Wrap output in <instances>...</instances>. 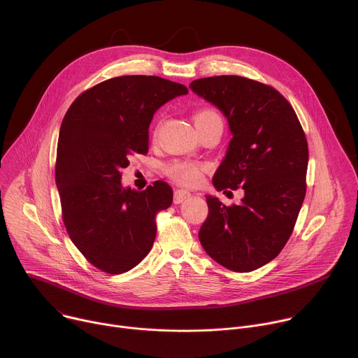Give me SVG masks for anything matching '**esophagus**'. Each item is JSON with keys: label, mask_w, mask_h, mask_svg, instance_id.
I'll return each instance as SVG.
<instances>
[{"label": "esophagus", "mask_w": 358, "mask_h": 358, "mask_svg": "<svg viewBox=\"0 0 358 358\" xmlns=\"http://www.w3.org/2000/svg\"><path fill=\"white\" fill-rule=\"evenodd\" d=\"M189 197H190V192L183 190V189H178V190H175V193H173V203H175V204H179V203H182L183 200H186V199H189Z\"/></svg>", "instance_id": "34e87169"}]
</instances>
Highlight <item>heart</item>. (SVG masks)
I'll list each match as a JSON object with an SVG mask.
<instances>
[{
	"mask_svg": "<svg viewBox=\"0 0 358 358\" xmlns=\"http://www.w3.org/2000/svg\"><path fill=\"white\" fill-rule=\"evenodd\" d=\"M210 122H221L220 115L214 109H201L194 116L196 127L210 123ZM206 171H207L206 165L189 162V161H173V162L168 164L165 168V172L171 179H173L179 185H183L187 187L197 186L203 180Z\"/></svg>",
	"mask_w": 358,
	"mask_h": 358,
	"instance_id": "heart-1",
	"label": "heart"
}]
</instances>
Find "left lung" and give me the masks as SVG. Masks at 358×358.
<instances>
[{
	"label": "left lung",
	"instance_id": "left-lung-1",
	"mask_svg": "<svg viewBox=\"0 0 358 358\" xmlns=\"http://www.w3.org/2000/svg\"><path fill=\"white\" fill-rule=\"evenodd\" d=\"M190 88L228 119L232 140L213 178L239 204L207 196L199 239L221 266L248 273L273 260L295 227L306 193L308 143L291 103L273 87L239 76L194 80Z\"/></svg>",
	"mask_w": 358,
	"mask_h": 358
}]
</instances>
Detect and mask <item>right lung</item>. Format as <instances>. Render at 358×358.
<instances>
[{"instance_id": "add662e5", "label": "right lung", "mask_w": 358, "mask_h": 358, "mask_svg": "<svg viewBox=\"0 0 358 358\" xmlns=\"http://www.w3.org/2000/svg\"><path fill=\"white\" fill-rule=\"evenodd\" d=\"M187 92L155 76L116 77L78 95L63 119L56 158L63 222L84 257L108 274L126 273L148 255L155 215L172 204L164 180L137 192L120 179L130 155L148 152L157 109Z\"/></svg>"}]
</instances>
